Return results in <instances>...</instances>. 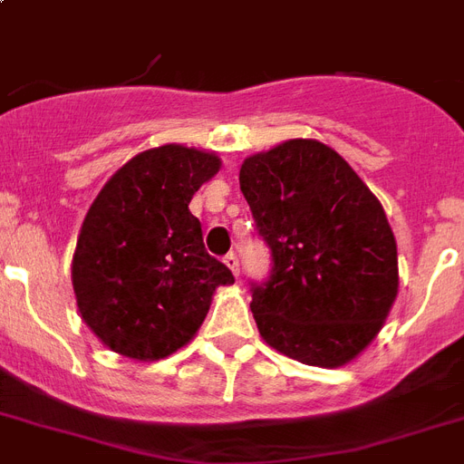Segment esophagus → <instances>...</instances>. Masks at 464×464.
I'll return each mask as SVG.
<instances>
[{
	"mask_svg": "<svg viewBox=\"0 0 464 464\" xmlns=\"http://www.w3.org/2000/svg\"><path fill=\"white\" fill-rule=\"evenodd\" d=\"M225 266L232 270V275H235V277H239V258H237L235 254L225 256Z\"/></svg>",
	"mask_w": 464,
	"mask_h": 464,
	"instance_id": "34e87169",
	"label": "esophagus"
}]
</instances>
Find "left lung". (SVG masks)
<instances>
[{
	"instance_id": "obj_1",
	"label": "left lung",
	"mask_w": 464,
	"mask_h": 464,
	"mask_svg": "<svg viewBox=\"0 0 464 464\" xmlns=\"http://www.w3.org/2000/svg\"><path fill=\"white\" fill-rule=\"evenodd\" d=\"M239 187L273 251L251 313L267 346L315 367L355 361L398 296L392 225L334 149L286 140L241 163Z\"/></svg>"
}]
</instances>
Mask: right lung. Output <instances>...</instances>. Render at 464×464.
<instances>
[{
    "label": "right lung",
    "instance_id": "1",
    "mask_svg": "<svg viewBox=\"0 0 464 464\" xmlns=\"http://www.w3.org/2000/svg\"><path fill=\"white\" fill-rule=\"evenodd\" d=\"M220 166L213 151L163 144L118 168L92 201L71 279L82 323L113 353L168 358L194 339L218 286L235 285L189 210Z\"/></svg>",
    "mask_w": 464,
    "mask_h": 464
}]
</instances>
